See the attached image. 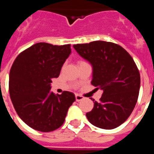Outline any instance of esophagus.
<instances>
[{
    "mask_svg": "<svg viewBox=\"0 0 154 154\" xmlns=\"http://www.w3.org/2000/svg\"><path fill=\"white\" fill-rule=\"evenodd\" d=\"M75 99L77 102H79L81 100H82V99H84V97L82 96H80V95L77 94V95H75Z\"/></svg>",
    "mask_w": 154,
    "mask_h": 154,
    "instance_id": "obj_1",
    "label": "esophagus"
}]
</instances>
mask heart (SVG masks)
<instances>
[{"label": "heart", "mask_w": 154, "mask_h": 154, "mask_svg": "<svg viewBox=\"0 0 154 154\" xmlns=\"http://www.w3.org/2000/svg\"><path fill=\"white\" fill-rule=\"evenodd\" d=\"M82 62H83V61H79V62H78V64H79V63H82Z\"/></svg>", "instance_id": "obj_1"}]
</instances>
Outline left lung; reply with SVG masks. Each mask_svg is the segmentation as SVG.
Returning <instances> with one entry per match:
<instances>
[{
  "label": "left lung",
  "instance_id": "obj_1",
  "mask_svg": "<svg viewBox=\"0 0 154 154\" xmlns=\"http://www.w3.org/2000/svg\"><path fill=\"white\" fill-rule=\"evenodd\" d=\"M92 65V85L103 90L99 102H94L88 120L99 128L112 130L123 123L137 104L140 75L131 55L112 42L95 41L73 45Z\"/></svg>",
  "mask_w": 154,
  "mask_h": 154
}]
</instances>
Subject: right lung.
<instances>
[{"label": "right lung", "mask_w": 154, "mask_h": 154, "mask_svg": "<svg viewBox=\"0 0 154 154\" xmlns=\"http://www.w3.org/2000/svg\"><path fill=\"white\" fill-rule=\"evenodd\" d=\"M70 54L71 45L39 42L20 53L11 68V99L19 117L34 130H57L75 101L72 92L55 95L51 91V79L58 78Z\"/></svg>", "instance_id": "add662e5"}]
</instances>
